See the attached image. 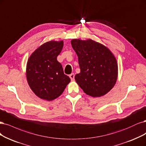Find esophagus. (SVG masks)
<instances>
[{
	"instance_id": "34e87169",
	"label": "esophagus",
	"mask_w": 146,
	"mask_h": 146,
	"mask_svg": "<svg viewBox=\"0 0 146 146\" xmlns=\"http://www.w3.org/2000/svg\"><path fill=\"white\" fill-rule=\"evenodd\" d=\"M74 77H75V75H74V73L71 74V75H69V77H70V78H71V81H74Z\"/></svg>"
}]
</instances>
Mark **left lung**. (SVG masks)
<instances>
[{
    "mask_svg": "<svg viewBox=\"0 0 146 146\" xmlns=\"http://www.w3.org/2000/svg\"><path fill=\"white\" fill-rule=\"evenodd\" d=\"M71 44L80 68V72L75 76L79 86L93 97L106 94L118 77V64L113 54L103 44L91 39H73Z\"/></svg>",
    "mask_w": 146,
    "mask_h": 146,
    "instance_id": "left-lung-1",
    "label": "left lung"
}]
</instances>
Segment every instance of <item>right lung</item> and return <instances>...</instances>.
Returning a JSON list of instances; mask_svg holds the SVG:
<instances>
[{
	"mask_svg": "<svg viewBox=\"0 0 146 146\" xmlns=\"http://www.w3.org/2000/svg\"><path fill=\"white\" fill-rule=\"evenodd\" d=\"M63 41H49L38 47L29 57L27 78L30 88L41 99L51 101L64 91L71 79L63 72L57 57Z\"/></svg>",
	"mask_w": 146,
	"mask_h": 146,
	"instance_id": "obj_1",
	"label": "right lung"
}]
</instances>
